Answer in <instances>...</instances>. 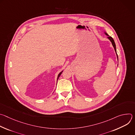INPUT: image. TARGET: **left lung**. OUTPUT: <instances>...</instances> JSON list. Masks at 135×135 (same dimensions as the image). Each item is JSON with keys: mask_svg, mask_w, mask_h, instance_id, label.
<instances>
[{"mask_svg": "<svg viewBox=\"0 0 135 135\" xmlns=\"http://www.w3.org/2000/svg\"><path fill=\"white\" fill-rule=\"evenodd\" d=\"M104 33H105V34L107 36V38H108V40L110 41V42L112 43V45H113V47H114V50H115V53H116V54H117V58H118V54H117V49H116V45H115V42H114V40L113 39V38H112V37L109 36L105 31H104Z\"/></svg>", "mask_w": 135, "mask_h": 135, "instance_id": "1", "label": "left lung"}]
</instances>
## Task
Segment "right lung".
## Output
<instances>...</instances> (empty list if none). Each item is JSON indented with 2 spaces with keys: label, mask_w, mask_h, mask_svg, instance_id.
Here are the masks:
<instances>
[{
  "label": "right lung",
  "mask_w": 135,
  "mask_h": 135,
  "mask_svg": "<svg viewBox=\"0 0 135 135\" xmlns=\"http://www.w3.org/2000/svg\"><path fill=\"white\" fill-rule=\"evenodd\" d=\"M62 71H63V70L61 71V72H60L59 74V75H57V80H58L59 79V77H60V76L61 75V74H62Z\"/></svg>",
  "instance_id": "obj_1"
}]
</instances>
